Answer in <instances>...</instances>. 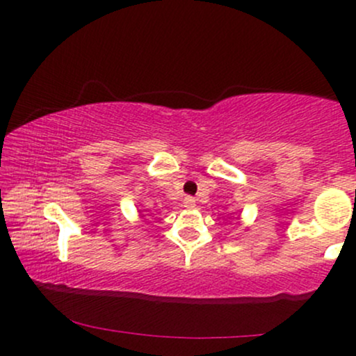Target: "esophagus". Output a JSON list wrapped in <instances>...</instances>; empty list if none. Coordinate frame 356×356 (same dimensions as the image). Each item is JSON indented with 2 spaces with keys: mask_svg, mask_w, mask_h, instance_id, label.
Here are the masks:
<instances>
[{
  "mask_svg": "<svg viewBox=\"0 0 356 356\" xmlns=\"http://www.w3.org/2000/svg\"><path fill=\"white\" fill-rule=\"evenodd\" d=\"M184 207H186V209H194V206H195V199L194 197H184Z\"/></svg>",
  "mask_w": 356,
  "mask_h": 356,
  "instance_id": "1",
  "label": "esophagus"
}]
</instances>
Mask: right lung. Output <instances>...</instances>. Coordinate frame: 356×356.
<instances>
[{
    "mask_svg": "<svg viewBox=\"0 0 356 356\" xmlns=\"http://www.w3.org/2000/svg\"><path fill=\"white\" fill-rule=\"evenodd\" d=\"M140 218H144V214H140Z\"/></svg>",
    "mask_w": 356,
    "mask_h": 356,
    "instance_id": "right-lung-1",
    "label": "right lung"
}]
</instances>
